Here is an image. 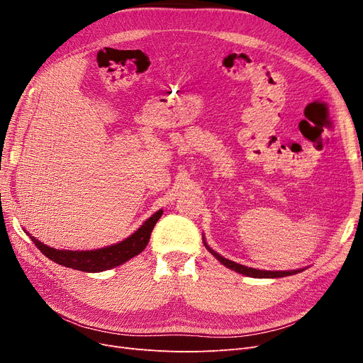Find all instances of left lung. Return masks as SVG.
Returning a JSON list of instances; mask_svg holds the SVG:
<instances>
[{
  "instance_id": "obj_1",
  "label": "left lung",
  "mask_w": 363,
  "mask_h": 363,
  "mask_svg": "<svg viewBox=\"0 0 363 363\" xmlns=\"http://www.w3.org/2000/svg\"><path fill=\"white\" fill-rule=\"evenodd\" d=\"M203 242L206 245V248L212 252V255L223 263L224 267L233 269L239 274H242V276H248V277H255V279H279V277H286V276H294V274L296 272H301L303 269H292V271H263V269H256V268H248V267H244V265H239V263L236 262H232L228 260L223 256H219L216 251H213L211 247H208L206 244V240L203 238Z\"/></svg>"
}]
</instances>
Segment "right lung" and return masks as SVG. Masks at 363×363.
Masks as SVG:
<instances>
[{"instance_id": "add662e5", "label": "right lung", "mask_w": 363, "mask_h": 363, "mask_svg": "<svg viewBox=\"0 0 363 363\" xmlns=\"http://www.w3.org/2000/svg\"><path fill=\"white\" fill-rule=\"evenodd\" d=\"M163 211H157L155 215H151L147 221L142 224L133 235H130L127 239L121 240L118 244L108 245L100 250H89V251H71V250H56L45 244H42L35 236H31L26 232L35 245L42 251L43 256H47L50 260L59 263L67 268H72L77 271L84 272H101L106 269H112L115 267L123 265L124 262L131 257L138 256L139 252L145 250L151 236L152 228H155L159 218Z\"/></svg>"}]
</instances>
